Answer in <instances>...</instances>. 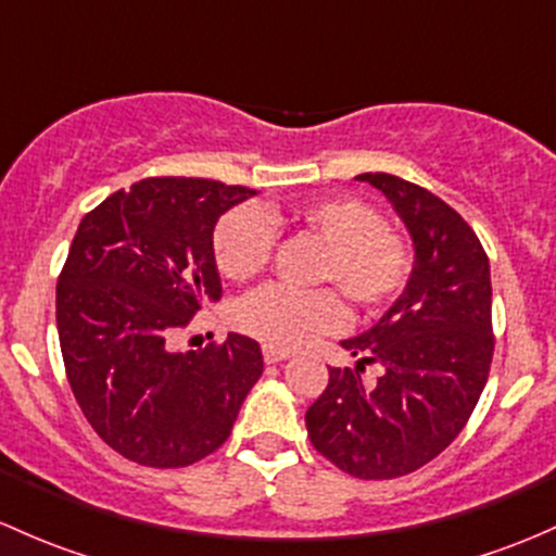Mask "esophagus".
<instances>
[{
    "mask_svg": "<svg viewBox=\"0 0 556 556\" xmlns=\"http://www.w3.org/2000/svg\"><path fill=\"white\" fill-rule=\"evenodd\" d=\"M290 352H285V349H274V346H263V359H266V365H277V362L288 359Z\"/></svg>",
    "mask_w": 556,
    "mask_h": 556,
    "instance_id": "obj_1",
    "label": "esophagus"
}]
</instances>
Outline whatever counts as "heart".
I'll return each instance as SVG.
<instances>
[{
	"label": "heart",
	"mask_w": 556,
	"mask_h": 556,
	"mask_svg": "<svg viewBox=\"0 0 556 556\" xmlns=\"http://www.w3.org/2000/svg\"><path fill=\"white\" fill-rule=\"evenodd\" d=\"M293 224L327 244L319 282L341 290L362 312H378L394 301L410 277L413 255L405 237L386 226L370 204L352 197H325L277 207H239L215 229L213 253L220 274L233 282L258 277L271 258L274 226ZM343 306L336 293H295L263 288L239 301L233 325L274 349H295L319 332L341 325Z\"/></svg>",
	"instance_id": "1"
}]
</instances>
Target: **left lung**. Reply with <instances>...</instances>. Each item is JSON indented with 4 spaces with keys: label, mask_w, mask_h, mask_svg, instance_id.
<instances>
[{
    "label": "left lung",
    "mask_w": 556,
    "mask_h": 556,
    "mask_svg": "<svg viewBox=\"0 0 556 556\" xmlns=\"http://www.w3.org/2000/svg\"><path fill=\"white\" fill-rule=\"evenodd\" d=\"M391 202L413 239L410 279L370 330L341 346L352 367L306 410L312 445L346 475L394 479L429 464L475 410L493 362L490 263L477 233L450 204L389 173L356 175ZM378 364L365 384L358 372Z\"/></svg>",
    "instance_id": "obj_1"
}]
</instances>
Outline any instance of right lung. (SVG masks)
Returning a JSON list of instances; mask_svg holds the SVG:
<instances>
[{
  "label": "right lung",
  "mask_w": 556,
  "mask_h": 556,
  "mask_svg": "<svg viewBox=\"0 0 556 556\" xmlns=\"http://www.w3.org/2000/svg\"><path fill=\"white\" fill-rule=\"evenodd\" d=\"M253 194L146 178L81 218L55 290L63 365L98 437L140 466L178 469L218 450L261 378V346L239 332L220 346L170 349L220 298L215 224Z\"/></svg>",
  "instance_id": "1"
}]
</instances>
